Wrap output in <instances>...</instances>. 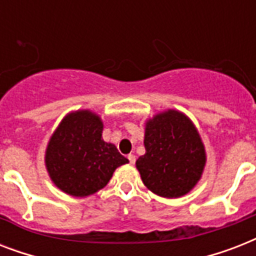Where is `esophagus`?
Listing matches in <instances>:
<instances>
[{
    "label": "esophagus",
    "instance_id": "esophagus-1",
    "mask_svg": "<svg viewBox=\"0 0 256 256\" xmlns=\"http://www.w3.org/2000/svg\"><path fill=\"white\" fill-rule=\"evenodd\" d=\"M128 162H130V164H136V156H134V154H128Z\"/></svg>",
    "mask_w": 256,
    "mask_h": 256
}]
</instances>
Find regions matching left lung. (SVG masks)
<instances>
[{
    "label": "left lung",
    "instance_id": "left-lung-1",
    "mask_svg": "<svg viewBox=\"0 0 256 256\" xmlns=\"http://www.w3.org/2000/svg\"><path fill=\"white\" fill-rule=\"evenodd\" d=\"M144 156L136 168L148 190L164 198L190 192L202 176L206 152L191 120L178 110L160 112L146 122Z\"/></svg>",
    "mask_w": 256,
    "mask_h": 256
}]
</instances>
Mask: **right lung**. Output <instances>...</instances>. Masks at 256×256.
<instances>
[{"label":"right lung","instance_id":"1","mask_svg":"<svg viewBox=\"0 0 256 256\" xmlns=\"http://www.w3.org/2000/svg\"><path fill=\"white\" fill-rule=\"evenodd\" d=\"M104 124L90 110L70 112L50 138L46 170L56 186L72 196H88L104 188L116 168L128 164L112 144L102 140Z\"/></svg>","mask_w":256,"mask_h":256}]
</instances>
